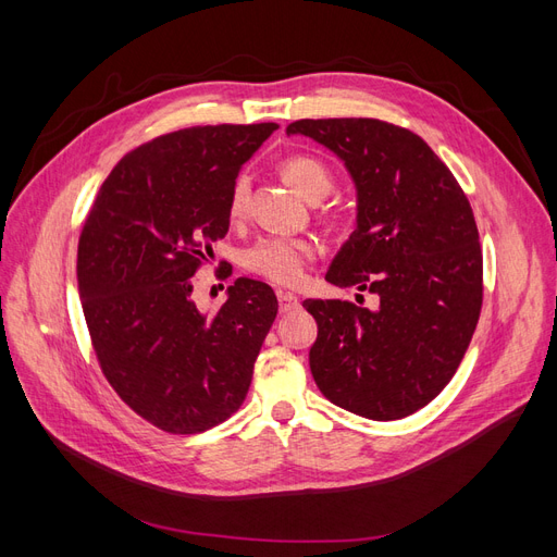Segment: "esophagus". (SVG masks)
Returning a JSON list of instances; mask_svg holds the SVG:
<instances>
[{"label": "esophagus", "mask_w": 557, "mask_h": 557, "mask_svg": "<svg viewBox=\"0 0 557 557\" xmlns=\"http://www.w3.org/2000/svg\"><path fill=\"white\" fill-rule=\"evenodd\" d=\"M297 307H299L297 295H293V293H278V311L281 313H290Z\"/></svg>", "instance_id": "esophagus-1"}]
</instances>
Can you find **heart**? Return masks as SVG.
Here are the masks:
<instances>
[{
    "label": "heart",
    "instance_id": "1",
    "mask_svg": "<svg viewBox=\"0 0 557 557\" xmlns=\"http://www.w3.org/2000/svg\"><path fill=\"white\" fill-rule=\"evenodd\" d=\"M281 174L293 188L309 201L323 199L334 185L330 166L313 156H290L281 164ZM250 181L237 176L230 193V215L242 218L248 207ZM315 256V248L307 239L290 237H267L250 246L244 256L246 269L267 281L278 285H299L307 276V267Z\"/></svg>",
    "mask_w": 557,
    "mask_h": 557
}]
</instances>
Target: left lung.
Masks as SVG:
<instances>
[{
  "label": "left lung",
  "instance_id": "8db88e82",
  "mask_svg": "<svg viewBox=\"0 0 557 557\" xmlns=\"http://www.w3.org/2000/svg\"><path fill=\"white\" fill-rule=\"evenodd\" d=\"M342 158L358 190V227L325 281L379 299H305L318 339L315 385L332 404L397 420L440 395L465 358L483 305V256L469 199L418 134L376 117L295 121ZM362 299V295H358Z\"/></svg>",
  "mask_w": 557,
  "mask_h": 557
}]
</instances>
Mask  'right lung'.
<instances>
[{"label": "right lung", "mask_w": 557, "mask_h": 557, "mask_svg": "<svg viewBox=\"0 0 557 557\" xmlns=\"http://www.w3.org/2000/svg\"><path fill=\"white\" fill-rule=\"evenodd\" d=\"M276 123L205 125L141 144L113 166L78 239V293L102 374L127 407L172 434L223 423L246 399L278 301L237 278L213 315L193 276L230 230L242 164Z\"/></svg>", "instance_id": "right-lung-1"}]
</instances>
